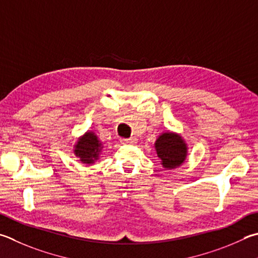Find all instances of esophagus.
I'll use <instances>...</instances> for the list:
<instances>
[{"instance_id":"1","label":"esophagus","mask_w":258,"mask_h":258,"mask_svg":"<svg viewBox=\"0 0 258 258\" xmlns=\"http://www.w3.org/2000/svg\"><path fill=\"white\" fill-rule=\"evenodd\" d=\"M138 139L137 138H130V139H121L120 142L123 144H134L137 143Z\"/></svg>"}]
</instances>
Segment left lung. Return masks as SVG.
<instances>
[{"label": "left lung", "instance_id": "obj_1", "mask_svg": "<svg viewBox=\"0 0 258 258\" xmlns=\"http://www.w3.org/2000/svg\"><path fill=\"white\" fill-rule=\"evenodd\" d=\"M156 150L161 165L166 169H174L185 161L187 147L184 140L175 133H163L157 139Z\"/></svg>", "mask_w": 258, "mask_h": 258}]
</instances>
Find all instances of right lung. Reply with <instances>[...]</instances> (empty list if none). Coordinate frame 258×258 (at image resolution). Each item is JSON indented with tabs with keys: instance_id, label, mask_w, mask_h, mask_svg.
Returning a JSON list of instances; mask_svg holds the SVG:
<instances>
[{
	"instance_id": "right-lung-1",
	"label": "right lung",
	"mask_w": 258,
	"mask_h": 258,
	"mask_svg": "<svg viewBox=\"0 0 258 258\" xmlns=\"http://www.w3.org/2000/svg\"><path fill=\"white\" fill-rule=\"evenodd\" d=\"M74 148H76L74 153H76L77 157L80 158V161H82V163L90 165L99 157L102 145L95 133L87 132L82 138L78 140V143Z\"/></svg>"
}]
</instances>
